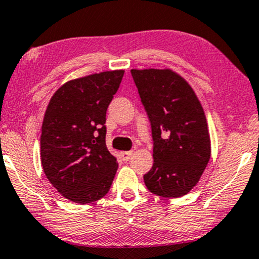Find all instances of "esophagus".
<instances>
[{
    "mask_svg": "<svg viewBox=\"0 0 259 259\" xmlns=\"http://www.w3.org/2000/svg\"><path fill=\"white\" fill-rule=\"evenodd\" d=\"M133 155V150H129V152H122L120 153V158H122L123 161H127Z\"/></svg>",
    "mask_w": 259,
    "mask_h": 259,
    "instance_id": "esophagus-1",
    "label": "esophagus"
}]
</instances>
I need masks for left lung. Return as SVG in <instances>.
Returning a JSON list of instances; mask_svg holds the SVG:
<instances>
[{
	"mask_svg": "<svg viewBox=\"0 0 259 259\" xmlns=\"http://www.w3.org/2000/svg\"><path fill=\"white\" fill-rule=\"evenodd\" d=\"M152 126L154 163L143 176L161 197H181L197 184L210 159L207 119L195 92L171 70H132Z\"/></svg>",
	"mask_w": 259,
	"mask_h": 259,
	"instance_id": "1",
	"label": "left lung"
}]
</instances>
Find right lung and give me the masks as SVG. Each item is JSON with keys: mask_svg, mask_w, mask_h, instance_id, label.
Returning <instances> with one entry per match:
<instances>
[{"mask_svg": "<svg viewBox=\"0 0 259 259\" xmlns=\"http://www.w3.org/2000/svg\"><path fill=\"white\" fill-rule=\"evenodd\" d=\"M124 70L71 80L58 88L44 116L40 160L49 182L75 203L96 202L111 188L118 162L106 147V111Z\"/></svg>", "mask_w": 259, "mask_h": 259, "instance_id": "1", "label": "right lung"}]
</instances>
